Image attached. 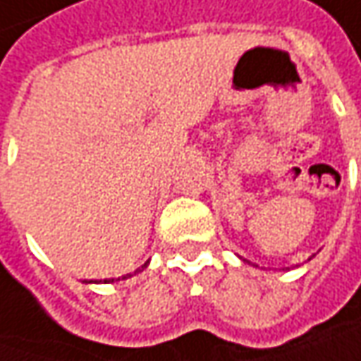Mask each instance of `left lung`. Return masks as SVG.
<instances>
[{
    "instance_id": "left-lung-1",
    "label": "left lung",
    "mask_w": 361,
    "mask_h": 361,
    "mask_svg": "<svg viewBox=\"0 0 361 361\" xmlns=\"http://www.w3.org/2000/svg\"><path fill=\"white\" fill-rule=\"evenodd\" d=\"M243 262H247V259H243Z\"/></svg>"
}]
</instances>
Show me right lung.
I'll return each instance as SVG.
<instances>
[{"instance_id": "right-lung-1", "label": "right lung", "mask_w": 361, "mask_h": 361, "mask_svg": "<svg viewBox=\"0 0 361 361\" xmlns=\"http://www.w3.org/2000/svg\"><path fill=\"white\" fill-rule=\"evenodd\" d=\"M145 265H147V264H145ZM145 265H142V267H145ZM138 271H140V269H137L135 274H138ZM126 278H130V274L122 276V280H126ZM118 280H120V278H118ZM99 282H104V284H110V282H114V278H112V280H85V284H99Z\"/></svg>"}]
</instances>
